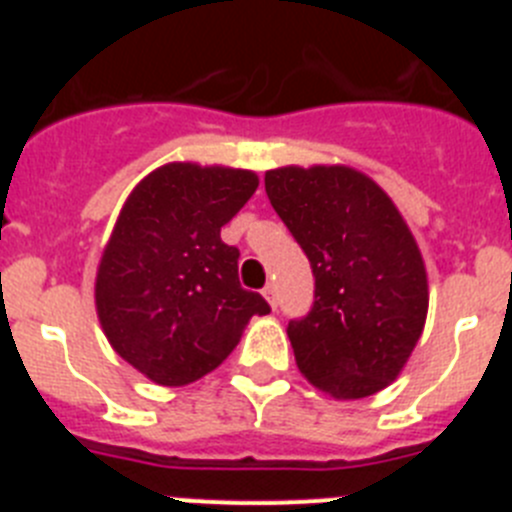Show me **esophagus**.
I'll list each match as a JSON object with an SVG mask.
<instances>
[{
	"label": "esophagus",
	"instance_id": "1",
	"mask_svg": "<svg viewBox=\"0 0 512 512\" xmlns=\"http://www.w3.org/2000/svg\"><path fill=\"white\" fill-rule=\"evenodd\" d=\"M264 297H266V302H269V305L271 307H277V284H274V282H269V284H266V287H264Z\"/></svg>",
	"mask_w": 512,
	"mask_h": 512
}]
</instances>
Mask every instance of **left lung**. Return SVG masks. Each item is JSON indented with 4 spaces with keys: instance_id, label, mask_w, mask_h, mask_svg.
<instances>
[{
    "instance_id": "left-lung-1",
    "label": "left lung",
    "mask_w": 512,
    "mask_h": 512,
    "mask_svg": "<svg viewBox=\"0 0 512 512\" xmlns=\"http://www.w3.org/2000/svg\"><path fill=\"white\" fill-rule=\"evenodd\" d=\"M264 184L315 277L310 312L287 325L300 372L338 400L384 390L428 312L413 233L382 187L348 166H284Z\"/></svg>"
}]
</instances>
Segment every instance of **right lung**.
Returning a JSON list of instances; mask_svg holds the SVG:
<instances>
[{
    "mask_svg": "<svg viewBox=\"0 0 512 512\" xmlns=\"http://www.w3.org/2000/svg\"><path fill=\"white\" fill-rule=\"evenodd\" d=\"M259 187L253 171L166 164L130 192L97 269L94 300L117 354L164 387L205 377L269 302L238 282L220 238Z\"/></svg>",
    "mask_w": 512,
    "mask_h": 512,
    "instance_id": "1",
    "label": "right lung"
}]
</instances>
